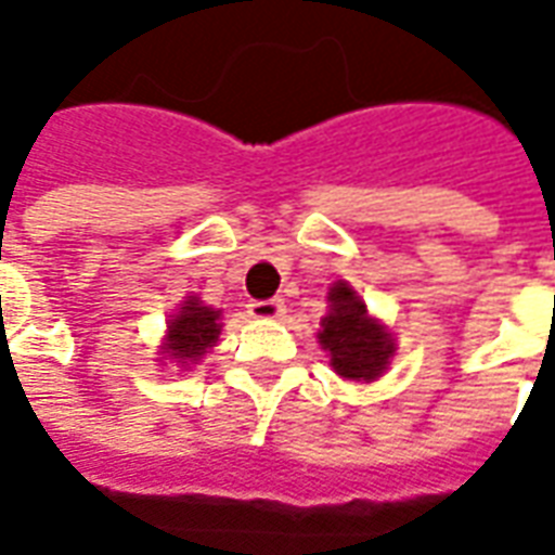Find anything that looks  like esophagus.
<instances>
[{
    "label": "esophagus",
    "instance_id": "obj_1",
    "mask_svg": "<svg viewBox=\"0 0 555 555\" xmlns=\"http://www.w3.org/2000/svg\"><path fill=\"white\" fill-rule=\"evenodd\" d=\"M249 314L258 318V321H273V318H282L285 314V302L282 300H253L249 306Z\"/></svg>",
    "mask_w": 555,
    "mask_h": 555
}]
</instances>
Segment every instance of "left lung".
Returning <instances> with one entry per match:
<instances>
[{
	"instance_id": "left-lung-1",
	"label": "left lung",
	"mask_w": 555,
	"mask_h": 555,
	"mask_svg": "<svg viewBox=\"0 0 555 555\" xmlns=\"http://www.w3.org/2000/svg\"><path fill=\"white\" fill-rule=\"evenodd\" d=\"M326 300L330 314L321 321L318 341L330 353V365L348 380H377L396 353L392 336L369 314L348 282H336Z\"/></svg>"
}]
</instances>
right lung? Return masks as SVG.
Masks as SVG:
<instances>
[{"instance_id": "add662e5", "label": "right lung", "mask_w": 555, "mask_h": 555, "mask_svg": "<svg viewBox=\"0 0 555 555\" xmlns=\"http://www.w3.org/2000/svg\"><path fill=\"white\" fill-rule=\"evenodd\" d=\"M219 312L210 309L198 297L183 300L181 312L171 314L169 333H166V345L163 353L175 362H198L207 353V348H214L219 338Z\"/></svg>"}]
</instances>
